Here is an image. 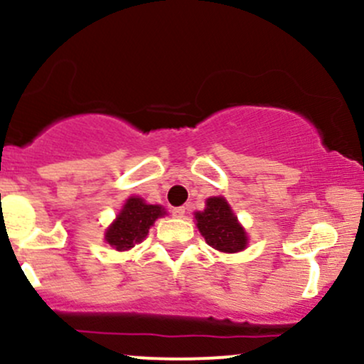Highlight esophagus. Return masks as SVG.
<instances>
[{"label":"esophagus","mask_w":364,"mask_h":364,"mask_svg":"<svg viewBox=\"0 0 364 364\" xmlns=\"http://www.w3.org/2000/svg\"><path fill=\"white\" fill-rule=\"evenodd\" d=\"M171 212H173V215L178 217V219H183V217H185V214H186V208L185 207H174Z\"/></svg>","instance_id":"1"}]
</instances>
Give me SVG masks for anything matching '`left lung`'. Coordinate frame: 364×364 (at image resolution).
I'll list each match as a JSON object with an SVG mask.
<instances>
[{
    "label": "left lung",
    "mask_w": 364,
    "mask_h": 364,
    "mask_svg": "<svg viewBox=\"0 0 364 364\" xmlns=\"http://www.w3.org/2000/svg\"><path fill=\"white\" fill-rule=\"evenodd\" d=\"M196 225L212 248L224 253H236L246 248V232L237 224L231 207L223 196L207 200L203 212L195 214Z\"/></svg>",
    "instance_id": "left-lung-1"
}]
</instances>
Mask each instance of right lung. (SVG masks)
Wrapping results in <instances>:
<instances>
[{"mask_svg":"<svg viewBox=\"0 0 364 364\" xmlns=\"http://www.w3.org/2000/svg\"><path fill=\"white\" fill-rule=\"evenodd\" d=\"M161 215H164L162 207L147 205L141 198L132 196L106 231V241L119 252L133 248L147 236L150 225Z\"/></svg>","mask_w":364,"mask_h":364,"instance_id":"1","label":"right lung"}]
</instances>
